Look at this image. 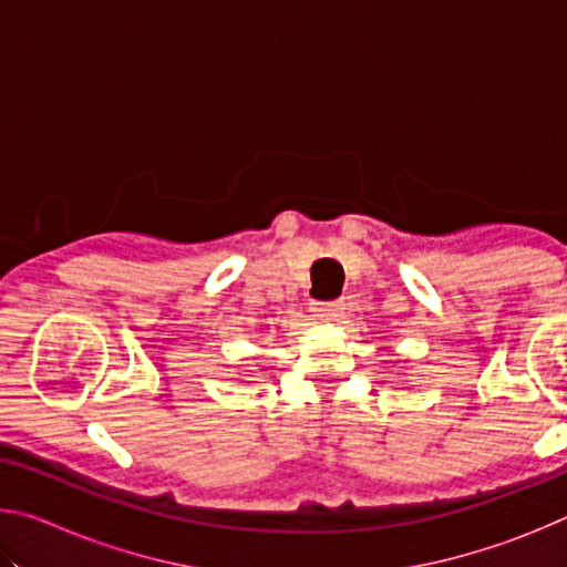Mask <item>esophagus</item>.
Wrapping results in <instances>:
<instances>
[{
    "instance_id": "34e87169",
    "label": "esophagus",
    "mask_w": 567,
    "mask_h": 567,
    "mask_svg": "<svg viewBox=\"0 0 567 567\" xmlns=\"http://www.w3.org/2000/svg\"><path fill=\"white\" fill-rule=\"evenodd\" d=\"M344 307L340 302H312V312L318 315V318H322L324 322H334L340 320Z\"/></svg>"
}]
</instances>
